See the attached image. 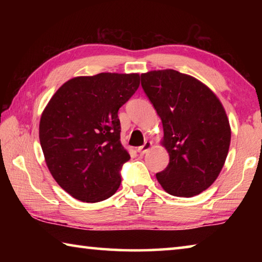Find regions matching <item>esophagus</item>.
<instances>
[{
	"mask_svg": "<svg viewBox=\"0 0 262 262\" xmlns=\"http://www.w3.org/2000/svg\"><path fill=\"white\" fill-rule=\"evenodd\" d=\"M152 148V142L151 141H145V143L137 149V151L140 152V155H145L149 152V150Z\"/></svg>",
	"mask_w": 262,
	"mask_h": 262,
	"instance_id": "1",
	"label": "esophagus"
}]
</instances>
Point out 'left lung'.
<instances>
[{
    "label": "left lung",
    "instance_id": "left-lung-1",
    "mask_svg": "<svg viewBox=\"0 0 262 262\" xmlns=\"http://www.w3.org/2000/svg\"><path fill=\"white\" fill-rule=\"evenodd\" d=\"M141 84L162 119L161 143L170 156L158 183L174 196L202 193L220 176L231 141L221 100L205 83L173 69L142 74Z\"/></svg>",
    "mask_w": 262,
    "mask_h": 262
}]
</instances>
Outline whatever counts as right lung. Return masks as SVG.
Listing matches in <instances>:
<instances>
[{
  "label": "right lung",
  "instance_id": "obj_1",
  "mask_svg": "<svg viewBox=\"0 0 262 262\" xmlns=\"http://www.w3.org/2000/svg\"><path fill=\"white\" fill-rule=\"evenodd\" d=\"M140 85V74L100 73L62 84L43 108L39 140L51 174L79 201L95 203L117 192L129 161L120 141L118 111Z\"/></svg>",
  "mask_w": 262,
  "mask_h": 262
}]
</instances>
